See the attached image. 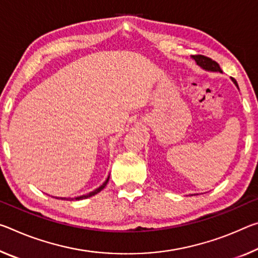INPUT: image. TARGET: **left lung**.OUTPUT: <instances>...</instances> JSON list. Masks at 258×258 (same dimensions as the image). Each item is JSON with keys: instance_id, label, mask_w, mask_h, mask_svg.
<instances>
[{"instance_id": "obj_1", "label": "left lung", "mask_w": 258, "mask_h": 258, "mask_svg": "<svg viewBox=\"0 0 258 258\" xmlns=\"http://www.w3.org/2000/svg\"><path fill=\"white\" fill-rule=\"evenodd\" d=\"M193 58L195 59V62L198 65H200L202 69L204 70H208V71H214V72H223L222 69H220L219 64L216 62V60L211 59L210 57H207L204 55H193L191 56ZM233 83L236 85V87H238V83H236V80L234 78H232Z\"/></svg>"}]
</instances>
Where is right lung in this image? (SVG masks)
I'll list each match as a JSON object with an SVG mask.
<instances>
[{"mask_svg": "<svg viewBox=\"0 0 258 258\" xmlns=\"http://www.w3.org/2000/svg\"><path fill=\"white\" fill-rule=\"evenodd\" d=\"M108 181H109V177H108V179L107 180H105L104 182H103V185L102 186H100L99 188H96L95 190H93V191H91V193L89 194H86V195H83V196H79V198H76V200H84V199H87V198H91V196H93V195H95V194H97V193H100V191L103 189V188L105 187V185H107L108 183ZM56 199H58V198H56ZM62 200H67V199H63V198H60ZM69 200H71V199H69ZM73 200V199H72Z\"/></svg>", "mask_w": 258, "mask_h": 258, "instance_id": "1", "label": "right lung"}]
</instances>
